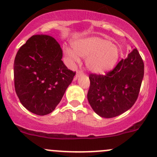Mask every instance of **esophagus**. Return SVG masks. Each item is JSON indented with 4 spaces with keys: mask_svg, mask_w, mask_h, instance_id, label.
I'll return each instance as SVG.
<instances>
[{
    "mask_svg": "<svg viewBox=\"0 0 157 157\" xmlns=\"http://www.w3.org/2000/svg\"><path fill=\"white\" fill-rule=\"evenodd\" d=\"M83 74V72L82 71H77V73H76V78H77L78 77H80V76Z\"/></svg>",
    "mask_w": 157,
    "mask_h": 157,
    "instance_id": "1",
    "label": "esophagus"
}]
</instances>
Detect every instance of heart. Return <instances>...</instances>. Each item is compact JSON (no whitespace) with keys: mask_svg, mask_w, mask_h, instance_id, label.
Masks as SVG:
<instances>
[{"mask_svg":"<svg viewBox=\"0 0 157 157\" xmlns=\"http://www.w3.org/2000/svg\"><path fill=\"white\" fill-rule=\"evenodd\" d=\"M73 48H64L71 64L80 61L79 55L86 58V66L92 73L104 74L111 71L119 59L121 50L118 45L105 38L92 36L79 39L73 43Z\"/></svg>","mask_w":157,"mask_h":157,"instance_id":"1","label":"heart"}]
</instances>
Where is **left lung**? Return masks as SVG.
<instances>
[{"label":"left lung","instance_id":"left-lung-1","mask_svg":"<svg viewBox=\"0 0 157 157\" xmlns=\"http://www.w3.org/2000/svg\"><path fill=\"white\" fill-rule=\"evenodd\" d=\"M144 74V64L137 48L105 75H90L87 99L93 110L102 118H114L135 103Z\"/></svg>","mask_w":157,"mask_h":157}]
</instances>
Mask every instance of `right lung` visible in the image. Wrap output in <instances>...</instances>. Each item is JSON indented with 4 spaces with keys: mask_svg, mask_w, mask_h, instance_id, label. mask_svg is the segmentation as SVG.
I'll return each instance as SVG.
<instances>
[{
    "mask_svg": "<svg viewBox=\"0 0 157 157\" xmlns=\"http://www.w3.org/2000/svg\"><path fill=\"white\" fill-rule=\"evenodd\" d=\"M62 49L47 35H35L20 47L13 64L15 91L22 105L38 115L53 112L75 72L62 61Z\"/></svg>",
    "mask_w": 157,
    "mask_h": 157,
    "instance_id": "right-lung-1",
    "label": "right lung"
}]
</instances>
